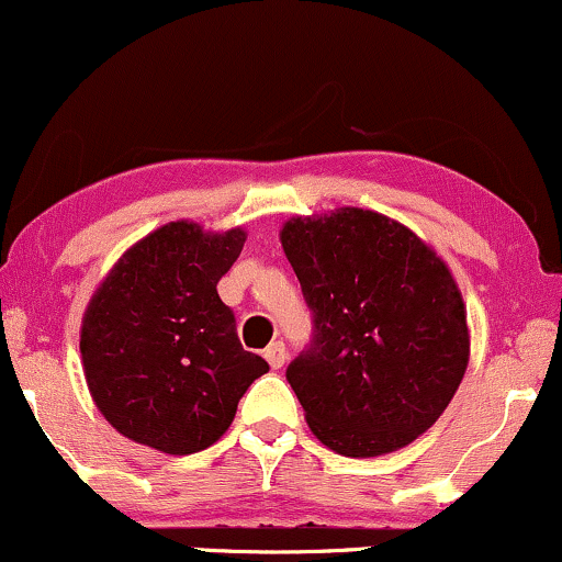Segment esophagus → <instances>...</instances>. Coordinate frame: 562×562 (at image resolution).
Masks as SVG:
<instances>
[{"instance_id":"obj_1","label":"esophagus","mask_w":562,"mask_h":562,"mask_svg":"<svg viewBox=\"0 0 562 562\" xmlns=\"http://www.w3.org/2000/svg\"><path fill=\"white\" fill-rule=\"evenodd\" d=\"M266 359L268 364L273 367V370H281L283 362H286V346H283V341H273L266 349Z\"/></svg>"}]
</instances>
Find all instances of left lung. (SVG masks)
<instances>
[{"label":"left lung","instance_id":"left-lung-1","mask_svg":"<svg viewBox=\"0 0 562 562\" xmlns=\"http://www.w3.org/2000/svg\"><path fill=\"white\" fill-rule=\"evenodd\" d=\"M281 245L313 313L286 380L315 438L355 459L417 440L469 362L467 310L446 262L362 207L286 221Z\"/></svg>","mask_w":562,"mask_h":562}]
</instances>
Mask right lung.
<instances>
[{
    "instance_id": "1",
    "label": "right lung",
    "mask_w": 562,
    "mask_h": 562,
    "mask_svg": "<svg viewBox=\"0 0 562 562\" xmlns=\"http://www.w3.org/2000/svg\"><path fill=\"white\" fill-rule=\"evenodd\" d=\"M245 232L171 221L137 241L90 300L80 330L86 380L124 438L171 456L213 446L268 362L245 351L216 283Z\"/></svg>"
}]
</instances>
